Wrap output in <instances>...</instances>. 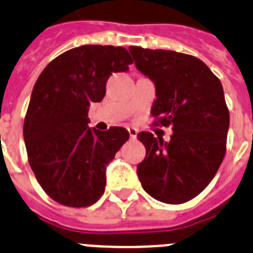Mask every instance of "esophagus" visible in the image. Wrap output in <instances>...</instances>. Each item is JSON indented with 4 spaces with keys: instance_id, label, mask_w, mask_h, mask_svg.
Segmentation results:
<instances>
[{
    "instance_id": "34e87169",
    "label": "esophagus",
    "mask_w": 253,
    "mask_h": 253,
    "mask_svg": "<svg viewBox=\"0 0 253 253\" xmlns=\"http://www.w3.org/2000/svg\"><path fill=\"white\" fill-rule=\"evenodd\" d=\"M128 133H129V137L131 139H136V136H137V129L133 128V127H128Z\"/></svg>"
}]
</instances>
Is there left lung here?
I'll list each match as a JSON object with an SVG mask.
<instances>
[{
    "mask_svg": "<svg viewBox=\"0 0 253 253\" xmlns=\"http://www.w3.org/2000/svg\"><path fill=\"white\" fill-rule=\"evenodd\" d=\"M136 69L153 80L154 126H172L168 142L142 131L146 155L137 175L146 192L172 205L205 190L227 151L229 109L221 83L201 60L166 49L129 47Z\"/></svg>",
    "mask_w": 253,
    "mask_h": 253,
    "instance_id": "8db88e82",
    "label": "left lung"
}]
</instances>
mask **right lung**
Segmentation results:
<instances>
[{
  "label": "right lung",
  "instance_id": "1",
  "mask_svg": "<svg viewBox=\"0 0 253 253\" xmlns=\"http://www.w3.org/2000/svg\"><path fill=\"white\" fill-rule=\"evenodd\" d=\"M133 61L113 45H81L50 61L35 83L24 121L28 160L48 196L61 205L86 208L105 190V168L128 140L122 127L87 126L90 103L102 102L112 72Z\"/></svg>",
  "mask_w": 253,
  "mask_h": 253
}]
</instances>
